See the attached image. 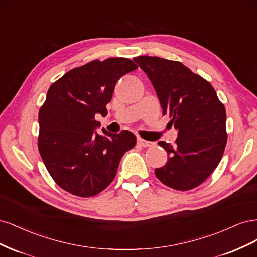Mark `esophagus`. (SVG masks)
I'll use <instances>...</instances> for the list:
<instances>
[{"label": "esophagus", "mask_w": 257, "mask_h": 257, "mask_svg": "<svg viewBox=\"0 0 257 257\" xmlns=\"http://www.w3.org/2000/svg\"><path fill=\"white\" fill-rule=\"evenodd\" d=\"M137 142H138V145L142 146V147H148V146H153L154 145L153 142H150V141H146V140H143V139H141V138H138Z\"/></svg>", "instance_id": "1"}]
</instances>
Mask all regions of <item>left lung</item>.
Returning <instances> with one entry per match:
<instances>
[{"instance_id": "left-lung-1", "label": "left lung", "mask_w": 257, "mask_h": 257, "mask_svg": "<svg viewBox=\"0 0 257 257\" xmlns=\"http://www.w3.org/2000/svg\"><path fill=\"white\" fill-rule=\"evenodd\" d=\"M134 61L150 78L160 101L178 130L175 144L159 141L168 162L156 169L162 184L188 191L203 184L220 163L225 150L226 112L208 81L180 62L157 56H138Z\"/></svg>"}]
</instances>
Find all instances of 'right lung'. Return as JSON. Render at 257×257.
<instances>
[{
  "label": "right lung",
  "mask_w": 257,
  "mask_h": 257,
  "mask_svg": "<svg viewBox=\"0 0 257 257\" xmlns=\"http://www.w3.org/2000/svg\"><path fill=\"white\" fill-rule=\"evenodd\" d=\"M138 66L125 57L95 60L66 72L49 87L38 121V150L53 180L81 197L100 193L116 175L121 157L137 143L128 130H95L106 116L116 82Z\"/></svg>",
  "instance_id": "add662e5"
}]
</instances>
